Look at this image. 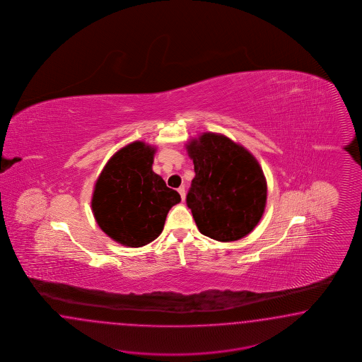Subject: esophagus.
Masks as SVG:
<instances>
[{
    "label": "esophagus",
    "instance_id": "34e87169",
    "mask_svg": "<svg viewBox=\"0 0 362 362\" xmlns=\"http://www.w3.org/2000/svg\"><path fill=\"white\" fill-rule=\"evenodd\" d=\"M177 192L180 194V197H182V200L185 202V199H186V188H185V187L183 186L179 187V188H177Z\"/></svg>",
    "mask_w": 362,
    "mask_h": 362
}]
</instances>
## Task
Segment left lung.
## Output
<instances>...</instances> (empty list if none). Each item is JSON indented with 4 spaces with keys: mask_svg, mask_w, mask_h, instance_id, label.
I'll return each instance as SVG.
<instances>
[{
    "mask_svg": "<svg viewBox=\"0 0 362 362\" xmlns=\"http://www.w3.org/2000/svg\"><path fill=\"white\" fill-rule=\"evenodd\" d=\"M187 148L195 177L186 203L199 230L218 241L248 235L262 219L267 200V183L257 160L228 138L209 132Z\"/></svg>",
    "mask_w": 362,
    "mask_h": 362,
    "instance_id": "obj_1",
    "label": "left lung"
}]
</instances>
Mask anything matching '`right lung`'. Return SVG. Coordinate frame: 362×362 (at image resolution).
<instances>
[{"instance_id": "1", "label": "right lung", "mask_w": 362, "mask_h": 362, "mask_svg": "<svg viewBox=\"0 0 362 362\" xmlns=\"http://www.w3.org/2000/svg\"><path fill=\"white\" fill-rule=\"evenodd\" d=\"M153 148L134 142L119 150L103 168L93 195L99 227L127 247L155 240L170 209L180 202L175 189L153 171Z\"/></svg>"}]
</instances>
